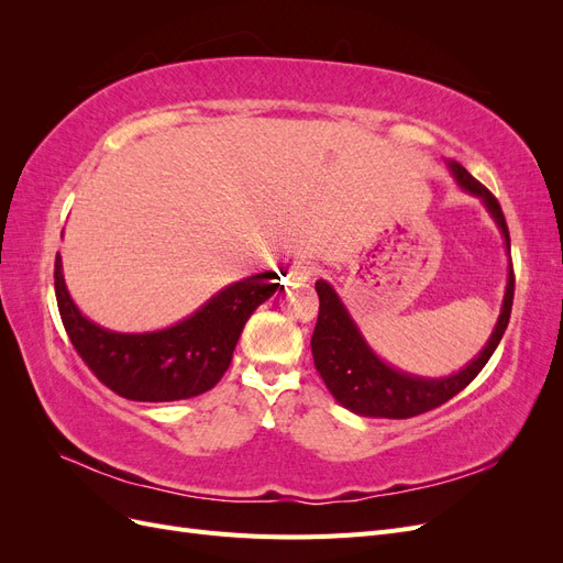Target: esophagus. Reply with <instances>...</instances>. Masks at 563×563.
I'll return each instance as SVG.
<instances>
[{"instance_id": "obj_1", "label": "esophagus", "mask_w": 563, "mask_h": 563, "mask_svg": "<svg viewBox=\"0 0 563 563\" xmlns=\"http://www.w3.org/2000/svg\"><path fill=\"white\" fill-rule=\"evenodd\" d=\"M317 272V265L312 261H302L291 267V279L294 282H308Z\"/></svg>"}]
</instances>
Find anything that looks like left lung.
<instances>
[{"mask_svg":"<svg viewBox=\"0 0 563 563\" xmlns=\"http://www.w3.org/2000/svg\"><path fill=\"white\" fill-rule=\"evenodd\" d=\"M449 168L463 190L484 201V207L498 223L509 251V230L498 199L479 180L472 178L465 166L449 162ZM314 288L319 294V317L310 345L319 376L327 383L335 401L350 408L352 413L368 418H413L453 399L460 389H465L479 376V371L486 366L490 354L496 352L509 323V312H512L515 269L512 263H509L503 310L486 347L463 371L453 373L449 378L408 376V373L380 362L376 352L366 345V340L362 338L360 329H356V323L347 314L345 305L340 302L331 284L319 279Z\"/></svg>","mask_w":563,"mask_h":563,"instance_id":"left-lung-1","label":"left lung"}]
</instances>
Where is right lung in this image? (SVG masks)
<instances>
[{
  "label": "right lung",
  "instance_id": "1",
  "mask_svg": "<svg viewBox=\"0 0 563 563\" xmlns=\"http://www.w3.org/2000/svg\"><path fill=\"white\" fill-rule=\"evenodd\" d=\"M286 277V272H282ZM63 327L93 376L133 401L190 399L211 389L232 362L236 340L253 310L282 291L279 275L263 272L225 286L174 327L152 333H117L89 321L63 279L60 253L54 269Z\"/></svg>",
  "mask_w": 563,
  "mask_h": 563
}]
</instances>
